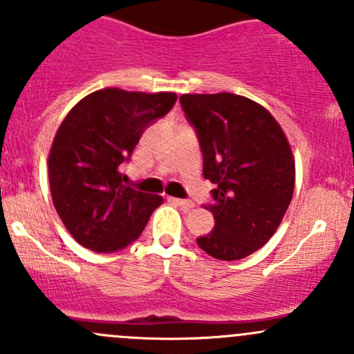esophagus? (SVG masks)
Wrapping results in <instances>:
<instances>
[{
    "mask_svg": "<svg viewBox=\"0 0 354 354\" xmlns=\"http://www.w3.org/2000/svg\"><path fill=\"white\" fill-rule=\"evenodd\" d=\"M169 200H171V202H173V203H176V205L183 207V209H187V210L194 209V207H195V203L192 202V200H185V198H174V197H171Z\"/></svg>",
    "mask_w": 354,
    "mask_h": 354,
    "instance_id": "34e87169",
    "label": "esophagus"
}]
</instances>
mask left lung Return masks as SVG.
I'll return each mask as SVG.
<instances>
[{
  "mask_svg": "<svg viewBox=\"0 0 354 354\" xmlns=\"http://www.w3.org/2000/svg\"><path fill=\"white\" fill-rule=\"evenodd\" d=\"M181 108L195 127L203 176L216 185L214 230L197 245L217 260H240L272 238L295 192V157L283 128L243 95L183 94Z\"/></svg>",
  "mask_w": 354,
  "mask_h": 354,
  "instance_id": "left-lung-1",
  "label": "left lung"
}]
</instances>
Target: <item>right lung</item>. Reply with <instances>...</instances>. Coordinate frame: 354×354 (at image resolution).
Returning <instances> with one entry per match:
<instances>
[{"label": "right lung", "instance_id": "obj_1", "mask_svg": "<svg viewBox=\"0 0 354 354\" xmlns=\"http://www.w3.org/2000/svg\"><path fill=\"white\" fill-rule=\"evenodd\" d=\"M174 92L108 87L85 95L59 124L49 151L55 209L75 241L99 253L133 243L162 197L123 185L121 162L145 128L176 102Z\"/></svg>", "mask_w": 354, "mask_h": 354}]
</instances>
